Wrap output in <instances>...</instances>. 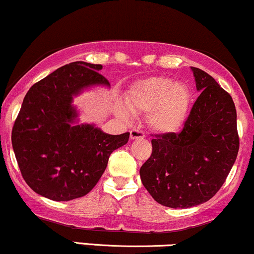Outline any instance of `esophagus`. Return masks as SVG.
Listing matches in <instances>:
<instances>
[{
	"instance_id": "obj_1",
	"label": "esophagus",
	"mask_w": 254,
	"mask_h": 254,
	"mask_svg": "<svg viewBox=\"0 0 254 254\" xmlns=\"http://www.w3.org/2000/svg\"><path fill=\"white\" fill-rule=\"evenodd\" d=\"M145 136L144 131L139 130V129H131L130 130V138L131 139H136V138H143Z\"/></svg>"
}]
</instances>
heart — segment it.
Segmentation results:
<instances>
[{
	"label": "heart",
	"mask_w": 254,
	"mask_h": 254,
	"mask_svg": "<svg viewBox=\"0 0 254 254\" xmlns=\"http://www.w3.org/2000/svg\"><path fill=\"white\" fill-rule=\"evenodd\" d=\"M192 103V93L185 83L174 82L164 76H151L136 81L130 87L127 107H119L123 117L133 113L149 112L148 122L157 132L179 131L188 119Z\"/></svg>",
	"instance_id": "heart-1"
}]
</instances>
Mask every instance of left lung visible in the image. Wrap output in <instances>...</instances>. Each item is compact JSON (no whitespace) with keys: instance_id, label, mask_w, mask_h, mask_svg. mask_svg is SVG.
I'll return each mask as SVG.
<instances>
[{"instance_id":"1","label":"left lung","mask_w":254,"mask_h":254,"mask_svg":"<svg viewBox=\"0 0 254 254\" xmlns=\"http://www.w3.org/2000/svg\"><path fill=\"white\" fill-rule=\"evenodd\" d=\"M200 92L180 132L155 135L139 170L157 203L174 209L202 204L226 182L239 151L237 110L214 77L191 66Z\"/></svg>"}]
</instances>
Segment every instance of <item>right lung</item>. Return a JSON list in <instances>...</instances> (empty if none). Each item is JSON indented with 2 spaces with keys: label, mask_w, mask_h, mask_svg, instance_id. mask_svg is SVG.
<instances>
[{
  "label": "right lung",
  "mask_w": 254,
  "mask_h": 254,
  "mask_svg": "<svg viewBox=\"0 0 254 254\" xmlns=\"http://www.w3.org/2000/svg\"><path fill=\"white\" fill-rule=\"evenodd\" d=\"M101 64L72 62L34 83L22 101L11 144L22 178L40 196L64 202L97 185L109 157L129 132L105 133L93 124L75 125L72 97L90 86H110Z\"/></svg>",
  "instance_id": "1"
}]
</instances>
